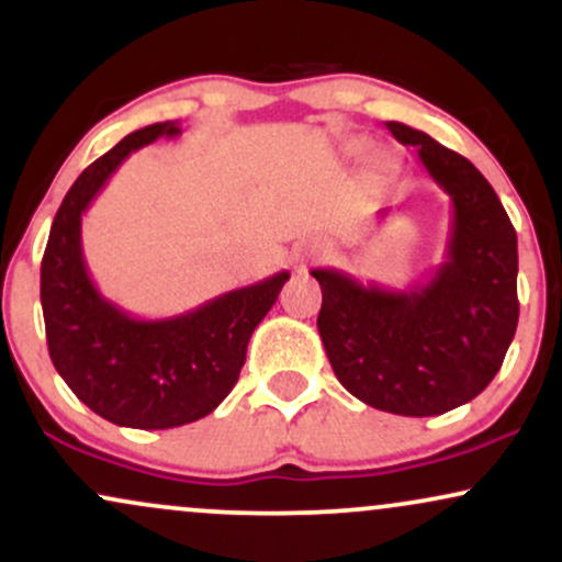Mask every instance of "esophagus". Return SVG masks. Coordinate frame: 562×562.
I'll list each match as a JSON object with an SVG mask.
<instances>
[{"instance_id": "obj_1", "label": "esophagus", "mask_w": 562, "mask_h": 562, "mask_svg": "<svg viewBox=\"0 0 562 562\" xmlns=\"http://www.w3.org/2000/svg\"><path fill=\"white\" fill-rule=\"evenodd\" d=\"M322 256H325V250H322V245H317V243L303 245L301 261H317V259H322Z\"/></svg>"}]
</instances>
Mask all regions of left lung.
<instances>
[{"mask_svg": "<svg viewBox=\"0 0 562 562\" xmlns=\"http://www.w3.org/2000/svg\"><path fill=\"white\" fill-rule=\"evenodd\" d=\"M451 198L447 254L425 285L385 290L312 269L335 378L359 402L404 417L443 415L492 383L518 327V237L494 187L460 153L389 121ZM380 216L385 209L378 211Z\"/></svg>", "mask_w": 562, "mask_h": 562, "instance_id": "left-lung-1", "label": "left lung"}]
</instances>
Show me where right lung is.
Returning a JSON list of instances; mask_svg holds the SVG:
<instances>
[{"label":"right lung","instance_id":"right-lung-1","mask_svg":"<svg viewBox=\"0 0 562 562\" xmlns=\"http://www.w3.org/2000/svg\"><path fill=\"white\" fill-rule=\"evenodd\" d=\"M179 134L177 121L137 128L83 169L57 209L42 259L55 370L89 409L124 428L164 430L211 415L235 389L250 335L290 277L277 272L166 319L132 317L94 288L81 250L83 211L134 150Z\"/></svg>","mask_w":562,"mask_h":562}]
</instances>
